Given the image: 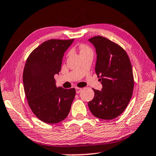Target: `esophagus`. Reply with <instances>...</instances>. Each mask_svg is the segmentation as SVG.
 Wrapping results in <instances>:
<instances>
[{
    "label": "esophagus",
    "instance_id": "esophagus-1",
    "mask_svg": "<svg viewBox=\"0 0 156 156\" xmlns=\"http://www.w3.org/2000/svg\"><path fill=\"white\" fill-rule=\"evenodd\" d=\"M75 89H76V92L77 93V94L80 93V91H82V89H81V88H79V87H76Z\"/></svg>",
    "mask_w": 156,
    "mask_h": 156
}]
</instances>
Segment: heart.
I'll return each mask as SVG.
<instances>
[{
	"instance_id": "b5f03b06",
	"label": "heart",
	"mask_w": 156,
	"mask_h": 156,
	"mask_svg": "<svg viewBox=\"0 0 156 156\" xmlns=\"http://www.w3.org/2000/svg\"><path fill=\"white\" fill-rule=\"evenodd\" d=\"M87 50H90V49H89L88 47L84 46V45H82V47H81V52H83V51H87Z\"/></svg>"
}]
</instances>
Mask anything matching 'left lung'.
Wrapping results in <instances>:
<instances>
[{
	"instance_id": "left-lung-1",
	"label": "left lung",
	"mask_w": 156,
	"mask_h": 156,
	"mask_svg": "<svg viewBox=\"0 0 156 156\" xmlns=\"http://www.w3.org/2000/svg\"><path fill=\"white\" fill-rule=\"evenodd\" d=\"M97 53L95 72L101 82V91L94 89L89 110L100 119L112 120L122 114L133 94L134 81L126 51L107 38L95 36L88 40Z\"/></svg>"
}]
</instances>
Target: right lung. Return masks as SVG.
<instances>
[{
  "label": "right lung",
  "instance_id": "add662e5",
  "mask_svg": "<svg viewBox=\"0 0 156 156\" xmlns=\"http://www.w3.org/2000/svg\"><path fill=\"white\" fill-rule=\"evenodd\" d=\"M74 39L49 40L29 55L23 71L24 91L34 114L47 123H57L69 114L74 88L56 86L54 75L61 71L64 54Z\"/></svg>",
  "mask_w": 156,
  "mask_h": 156
}]
</instances>
